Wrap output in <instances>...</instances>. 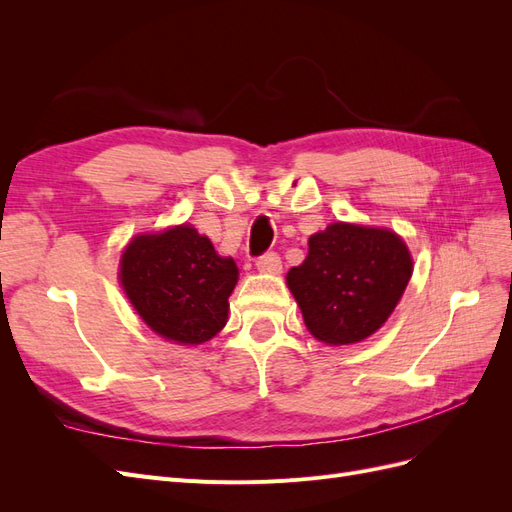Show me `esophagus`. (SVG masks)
<instances>
[{"label": "esophagus", "mask_w": 512, "mask_h": 512, "mask_svg": "<svg viewBox=\"0 0 512 512\" xmlns=\"http://www.w3.org/2000/svg\"><path fill=\"white\" fill-rule=\"evenodd\" d=\"M256 267H258L260 273H280L282 271V260H280V256H277V254L269 252V254L258 258Z\"/></svg>", "instance_id": "34e87169"}]
</instances>
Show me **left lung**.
Wrapping results in <instances>:
<instances>
[{"label":"left lung","mask_w":512,"mask_h":512,"mask_svg":"<svg viewBox=\"0 0 512 512\" xmlns=\"http://www.w3.org/2000/svg\"><path fill=\"white\" fill-rule=\"evenodd\" d=\"M307 245L286 275L307 331L327 346H350L382 329L414 271L406 241L391 228L333 222Z\"/></svg>","instance_id":"1"}]
</instances>
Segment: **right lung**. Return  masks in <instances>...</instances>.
<instances>
[{"label":"right lung","instance_id":"right-lung-1","mask_svg":"<svg viewBox=\"0 0 512 512\" xmlns=\"http://www.w3.org/2000/svg\"><path fill=\"white\" fill-rule=\"evenodd\" d=\"M117 277L153 333L179 346H200L226 327L239 269L183 222L134 235L121 250Z\"/></svg>","mask_w":512,"mask_h":512}]
</instances>
